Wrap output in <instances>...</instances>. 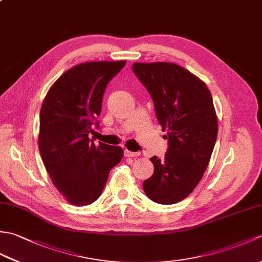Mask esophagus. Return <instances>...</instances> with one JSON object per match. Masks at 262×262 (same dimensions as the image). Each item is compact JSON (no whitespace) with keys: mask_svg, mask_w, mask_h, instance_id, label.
<instances>
[{"mask_svg":"<svg viewBox=\"0 0 262 262\" xmlns=\"http://www.w3.org/2000/svg\"><path fill=\"white\" fill-rule=\"evenodd\" d=\"M141 152H132L128 151V149H125V157L126 158H135V157H140Z\"/></svg>","mask_w":262,"mask_h":262,"instance_id":"34e87169","label":"esophagus"}]
</instances>
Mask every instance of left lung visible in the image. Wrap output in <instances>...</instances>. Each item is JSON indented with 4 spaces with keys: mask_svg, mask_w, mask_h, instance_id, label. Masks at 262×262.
I'll list each match as a JSON object with an SVG mask.
<instances>
[{
    "mask_svg": "<svg viewBox=\"0 0 262 262\" xmlns=\"http://www.w3.org/2000/svg\"><path fill=\"white\" fill-rule=\"evenodd\" d=\"M133 72L168 130L165 157L151 158L154 173L144 191L158 204H176L196 188L209 163L219 128L213 98L205 82L173 63H134Z\"/></svg>",
    "mask_w": 262,
    "mask_h": 262,
    "instance_id": "left-lung-1",
    "label": "left lung"
}]
</instances>
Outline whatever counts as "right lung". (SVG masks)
Masks as SVG:
<instances>
[{
  "label": "right lung",
  "mask_w": 262,
  "mask_h": 262,
  "mask_svg": "<svg viewBox=\"0 0 262 262\" xmlns=\"http://www.w3.org/2000/svg\"><path fill=\"white\" fill-rule=\"evenodd\" d=\"M126 64L90 62L66 71L49 89L40 109L39 152L53 183L69 203L90 205L100 197L120 146L89 138L99 127L103 93Z\"/></svg>",
  "instance_id": "obj_1"
}]
</instances>
